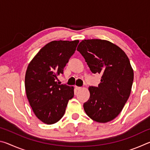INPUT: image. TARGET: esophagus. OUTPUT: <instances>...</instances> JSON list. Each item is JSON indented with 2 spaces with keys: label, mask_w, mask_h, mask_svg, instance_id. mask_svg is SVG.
Returning <instances> with one entry per match:
<instances>
[{
  "label": "esophagus",
  "mask_w": 150,
  "mask_h": 150,
  "mask_svg": "<svg viewBox=\"0 0 150 150\" xmlns=\"http://www.w3.org/2000/svg\"><path fill=\"white\" fill-rule=\"evenodd\" d=\"M75 88H76V89H77V91L81 89V87H77V86H75Z\"/></svg>",
  "instance_id": "obj_1"
}]
</instances>
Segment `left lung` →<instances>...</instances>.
<instances>
[{"label": "left lung", "mask_w": 150, "mask_h": 150, "mask_svg": "<svg viewBox=\"0 0 150 150\" xmlns=\"http://www.w3.org/2000/svg\"><path fill=\"white\" fill-rule=\"evenodd\" d=\"M77 50L85 58L93 73L102 75L98 87H88L90 97L83 107L97 122L115 119L130 96L134 71L125 52L107 40H84Z\"/></svg>", "instance_id": "1"}]
</instances>
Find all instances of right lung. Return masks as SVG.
Wrapping results in <instances>:
<instances>
[{
	"label": "right lung",
	"instance_id": "add662e5",
	"mask_svg": "<svg viewBox=\"0 0 150 150\" xmlns=\"http://www.w3.org/2000/svg\"><path fill=\"white\" fill-rule=\"evenodd\" d=\"M79 41H52L40 50L30 62L25 75V88L36 117L47 124L56 123L64 115L74 88L59 85L57 76L75 53Z\"/></svg>",
	"mask_w": 150,
	"mask_h": 150
}]
</instances>
